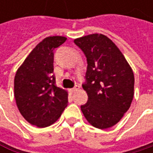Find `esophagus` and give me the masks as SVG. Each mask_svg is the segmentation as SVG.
Instances as JSON below:
<instances>
[{
    "label": "esophagus",
    "mask_w": 153,
    "mask_h": 153,
    "mask_svg": "<svg viewBox=\"0 0 153 153\" xmlns=\"http://www.w3.org/2000/svg\"><path fill=\"white\" fill-rule=\"evenodd\" d=\"M79 88V87L78 85H76L74 88H71V89H70V92H71V93H74V92H75V91H77Z\"/></svg>",
    "instance_id": "esophagus-1"
}]
</instances>
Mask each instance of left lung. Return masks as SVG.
<instances>
[{
  "mask_svg": "<svg viewBox=\"0 0 153 153\" xmlns=\"http://www.w3.org/2000/svg\"><path fill=\"white\" fill-rule=\"evenodd\" d=\"M87 57L88 102L80 109L95 128L106 129L117 124L134 97L135 77L123 54L104 34L93 33L74 40Z\"/></svg>",
  "mask_w": 153,
  "mask_h": 153,
  "instance_id": "1",
  "label": "left lung"
}]
</instances>
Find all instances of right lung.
I'll return each mask as SVG.
<instances>
[{
  "mask_svg": "<svg viewBox=\"0 0 153 153\" xmlns=\"http://www.w3.org/2000/svg\"><path fill=\"white\" fill-rule=\"evenodd\" d=\"M66 41L63 36L42 40L17 69L14 96L22 116L32 125L46 128L56 122L68 103V93L56 86L52 74L54 52Z\"/></svg>",
  "mask_w": 153,
  "mask_h": 153,
  "instance_id": "obj_1",
  "label": "right lung"
}]
</instances>
